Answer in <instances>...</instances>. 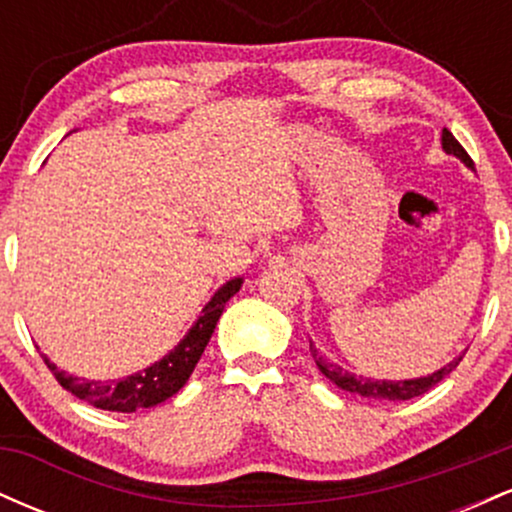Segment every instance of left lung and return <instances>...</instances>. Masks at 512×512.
<instances>
[{
	"label": "left lung",
	"mask_w": 512,
	"mask_h": 512,
	"mask_svg": "<svg viewBox=\"0 0 512 512\" xmlns=\"http://www.w3.org/2000/svg\"><path fill=\"white\" fill-rule=\"evenodd\" d=\"M443 151L445 154L460 158L467 168H474V161L469 158L467 151L462 149V144L452 137V132H448V129H443ZM310 354H313L315 366L320 368V373L325 375V378H330L337 387H342V390L354 392V395H361L368 399H390V402H399V399H402L404 402V399L424 395V392L431 390L433 385H438L445 375H450L452 370L460 366L462 356L467 354V351H462L455 361H450L448 366L436 370V373L424 375V378H411V380H375V378H363V375L349 373V370L337 366V363L327 361V358L315 349L313 342H310Z\"/></svg>",
	"instance_id": "left-lung-1"
}]
</instances>
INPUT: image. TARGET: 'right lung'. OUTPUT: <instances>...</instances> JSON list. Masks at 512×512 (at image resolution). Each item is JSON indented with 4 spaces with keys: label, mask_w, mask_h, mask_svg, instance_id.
Listing matches in <instances>:
<instances>
[{
    "label": "right lung",
    "mask_w": 512,
    "mask_h": 512,
    "mask_svg": "<svg viewBox=\"0 0 512 512\" xmlns=\"http://www.w3.org/2000/svg\"><path fill=\"white\" fill-rule=\"evenodd\" d=\"M240 286H243V279H240V276L226 281V284L211 296V301L204 305L199 320L190 327V332L180 339V344L175 346L173 351H168L161 361L151 363L149 368L139 370V373L134 375H127V378L105 380V383H101V380L74 378V375L57 368L55 363H50L48 356H43V361L45 366L52 370V375H55L57 383H60L64 390L72 392L74 397L84 399L88 404H93L96 409L132 414V411L137 409L156 407V404L173 397L175 392L187 383V378H190L192 370H195L204 349H207L223 308H226V303L240 291Z\"/></svg>",
    "instance_id": "1"
}]
</instances>
